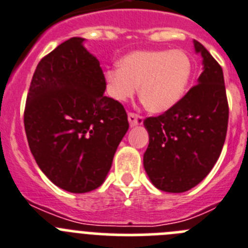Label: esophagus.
<instances>
[{
	"mask_svg": "<svg viewBox=\"0 0 248 248\" xmlns=\"http://www.w3.org/2000/svg\"><path fill=\"white\" fill-rule=\"evenodd\" d=\"M128 122H129V126L131 127L140 126V124H143V119H142L140 116L136 115V113L129 112L128 113Z\"/></svg>",
	"mask_w": 248,
	"mask_h": 248,
	"instance_id": "esophagus-1",
	"label": "esophagus"
}]
</instances>
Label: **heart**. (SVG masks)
<instances>
[{
    "label": "heart",
    "mask_w": 248,
    "mask_h": 248,
    "mask_svg": "<svg viewBox=\"0 0 248 248\" xmlns=\"http://www.w3.org/2000/svg\"><path fill=\"white\" fill-rule=\"evenodd\" d=\"M193 64L180 49L135 50L120 60L119 66L105 71L108 96L124 102L137 91L140 102L153 113L173 108L188 89Z\"/></svg>",
    "instance_id": "obj_1"
}]
</instances>
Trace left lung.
I'll list each match as a JSON object with an SVG mask.
<instances>
[{"mask_svg": "<svg viewBox=\"0 0 248 248\" xmlns=\"http://www.w3.org/2000/svg\"><path fill=\"white\" fill-rule=\"evenodd\" d=\"M193 42L202 64L198 85L173 108L143 121L149 135L144 170L152 184L167 193H184L199 184L217 162L226 138L222 68L202 43Z\"/></svg>", "mask_w": 248, "mask_h": 248, "instance_id": "1", "label": "left lung"}]
</instances>
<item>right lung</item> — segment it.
<instances>
[{"label":"right lung","mask_w":248,"mask_h":248,"mask_svg":"<svg viewBox=\"0 0 248 248\" xmlns=\"http://www.w3.org/2000/svg\"><path fill=\"white\" fill-rule=\"evenodd\" d=\"M73 37L39 62L27 96L24 128L38 167L75 194L105 182L128 129L119 101L105 96L100 62Z\"/></svg>","instance_id":"obj_1"}]
</instances>
